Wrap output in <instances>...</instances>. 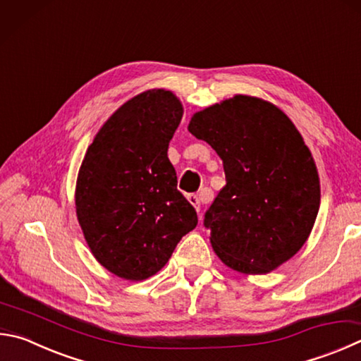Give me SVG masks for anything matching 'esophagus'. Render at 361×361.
<instances>
[{"mask_svg": "<svg viewBox=\"0 0 361 361\" xmlns=\"http://www.w3.org/2000/svg\"><path fill=\"white\" fill-rule=\"evenodd\" d=\"M188 200L191 205L197 209V212H200V207H202V202H200V197L197 194H188Z\"/></svg>", "mask_w": 361, "mask_h": 361, "instance_id": "obj_1", "label": "esophagus"}]
</instances>
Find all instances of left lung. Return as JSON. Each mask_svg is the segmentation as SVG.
I'll return each instance as SVG.
<instances>
[{
  "instance_id": "obj_1",
  "label": "left lung",
  "mask_w": 361,
  "mask_h": 361,
  "mask_svg": "<svg viewBox=\"0 0 361 361\" xmlns=\"http://www.w3.org/2000/svg\"><path fill=\"white\" fill-rule=\"evenodd\" d=\"M188 130L224 166L226 186L205 213L213 251L238 273L276 270L310 238L320 207L303 137L279 107L247 94L195 112Z\"/></svg>"
}]
</instances>
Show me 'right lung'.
<instances>
[{
	"label": "right lung",
	"mask_w": 361,
	"mask_h": 361,
	"mask_svg": "<svg viewBox=\"0 0 361 361\" xmlns=\"http://www.w3.org/2000/svg\"><path fill=\"white\" fill-rule=\"evenodd\" d=\"M183 112L169 90L134 96L97 130L78 169L75 213L85 241L121 279L152 278L197 226L167 156Z\"/></svg>",
	"instance_id": "add662e5"
}]
</instances>
